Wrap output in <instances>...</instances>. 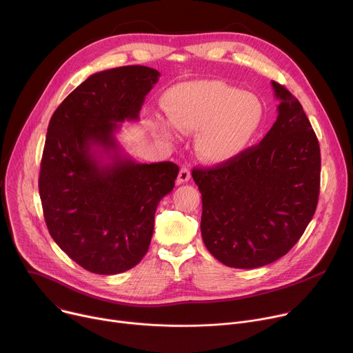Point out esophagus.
I'll return each instance as SVG.
<instances>
[{
	"label": "esophagus",
	"mask_w": 353,
	"mask_h": 353,
	"mask_svg": "<svg viewBox=\"0 0 353 353\" xmlns=\"http://www.w3.org/2000/svg\"><path fill=\"white\" fill-rule=\"evenodd\" d=\"M190 171H189V168H186V167H182L181 168V171H179V174H178V183H185V182H188L189 179H190Z\"/></svg>",
	"instance_id": "esophagus-1"
}]
</instances>
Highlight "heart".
Returning <instances> with one entry per match:
<instances>
[{
  "label": "heart",
  "instance_id": "obj_1",
  "mask_svg": "<svg viewBox=\"0 0 353 353\" xmlns=\"http://www.w3.org/2000/svg\"><path fill=\"white\" fill-rule=\"evenodd\" d=\"M163 105L171 124L183 134H195L196 153L208 164L237 159L258 132L263 109L259 99L218 80H200L170 88ZM153 128L172 141L170 125L157 119Z\"/></svg>",
  "mask_w": 353,
  "mask_h": 353
}]
</instances>
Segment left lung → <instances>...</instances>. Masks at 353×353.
Returning a JSON list of instances; mask_svg holds the SVG:
<instances>
[{
	"mask_svg": "<svg viewBox=\"0 0 353 353\" xmlns=\"http://www.w3.org/2000/svg\"><path fill=\"white\" fill-rule=\"evenodd\" d=\"M277 119L237 159L192 176L203 201L201 236L223 265L254 269L285 255L317 205L320 148L298 99L272 81Z\"/></svg>",
	"mask_w": 353,
	"mask_h": 353,
	"instance_id": "left-lung-1",
	"label": "left lung"
}]
</instances>
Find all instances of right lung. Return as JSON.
<instances>
[{
	"label": "right lung",
	"instance_id": "add662e5",
	"mask_svg": "<svg viewBox=\"0 0 353 353\" xmlns=\"http://www.w3.org/2000/svg\"><path fill=\"white\" fill-rule=\"evenodd\" d=\"M160 73L123 66L90 76L51 117L39 179L44 218L55 243L98 274L134 268L148 252L154 214L179 167L141 164L116 134L138 121Z\"/></svg>",
	"mask_w": 353,
	"mask_h": 353
}]
</instances>
